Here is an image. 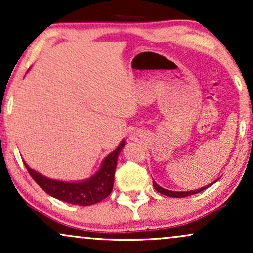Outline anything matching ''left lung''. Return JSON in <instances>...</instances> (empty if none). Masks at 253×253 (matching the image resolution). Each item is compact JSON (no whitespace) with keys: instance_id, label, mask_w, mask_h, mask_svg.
I'll use <instances>...</instances> for the list:
<instances>
[{"instance_id":"left-lung-1","label":"left lung","mask_w":253,"mask_h":253,"mask_svg":"<svg viewBox=\"0 0 253 253\" xmlns=\"http://www.w3.org/2000/svg\"><path fill=\"white\" fill-rule=\"evenodd\" d=\"M211 184H213V183H211ZM211 184H210V185H211ZM210 185H207V187L200 188V189H196V190H191V191H171V190H167V189H164V188L159 187V185L157 184L156 182H153V187H155V189L157 191H159V193L163 194V195L171 196V197H187V196L194 195V194H197V193H200V191L205 190L206 188H208Z\"/></svg>"}]
</instances>
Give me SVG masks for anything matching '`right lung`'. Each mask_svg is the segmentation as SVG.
<instances>
[{"instance_id": "add662e5", "label": "right lung", "mask_w": 253, "mask_h": 253, "mask_svg": "<svg viewBox=\"0 0 253 253\" xmlns=\"http://www.w3.org/2000/svg\"><path fill=\"white\" fill-rule=\"evenodd\" d=\"M124 146L125 141L119 145L118 149H115L104 158L101 169L97 171L96 175L83 182L70 183L54 181V179L47 178V177L38 173L37 171L32 170L26 163L25 167L28 173L32 176V178L48 195L56 197L58 200H62L64 202L72 203V205H95V203L102 201L112 193L118 156Z\"/></svg>"}]
</instances>
